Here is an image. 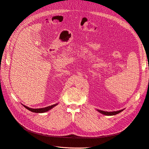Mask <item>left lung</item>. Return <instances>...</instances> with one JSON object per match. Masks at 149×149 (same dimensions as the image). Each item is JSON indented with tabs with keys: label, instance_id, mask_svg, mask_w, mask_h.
Returning a JSON list of instances; mask_svg holds the SVG:
<instances>
[{
	"label": "left lung",
	"instance_id": "8db88e82",
	"mask_svg": "<svg viewBox=\"0 0 149 149\" xmlns=\"http://www.w3.org/2000/svg\"><path fill=\"white\" fill-rule=\"evenodd\" d=\"M99 112H101V114H103L106 116H113V115H116L118 114L119 113H120V112L123 111V110H120V111H114V112H107V111H103L101 110H97Z\"/></svg>",
	"mask_w": 149,
	"mask_h": 149
}]
</instances>
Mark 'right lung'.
Segmentation results:
<instances>
[{
	"instance_id": "add662e5",
	"label": "right lung",
	"mask_w": 149,
	"mask_h": 149,
	"mask_svg": "<svg viewBox=\"0 0 149 149\" xmlns=\"http://www.w3.org/2000/svg\"><path fill=\"white\" fill-rule=\"evenodd\" d=\"M56 105H57L56 104H53V105H52V106H48V107H44V108H40V109H32V108H30L27 106H24V107L25 108H26L28 110L33 112H36V113H42V112H47L49 110H50L51 109H52V108L53 107H55Z\"/></svg>"
}]
</instances>
